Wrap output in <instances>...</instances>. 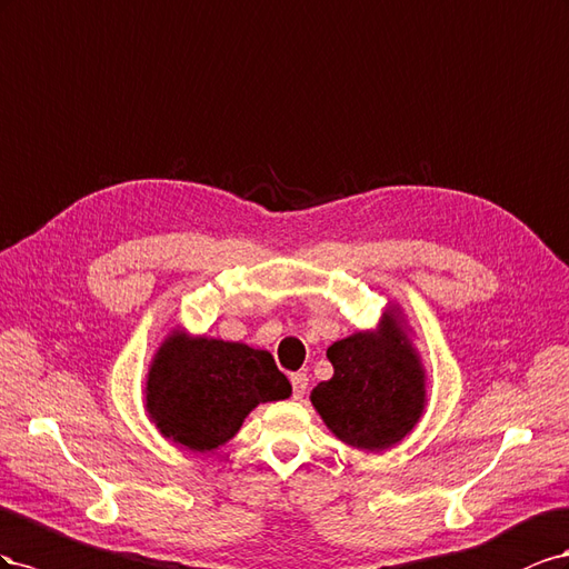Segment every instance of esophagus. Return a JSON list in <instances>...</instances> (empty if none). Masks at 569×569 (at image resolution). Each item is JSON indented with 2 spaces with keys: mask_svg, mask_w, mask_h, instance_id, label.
<instances>
[{
  "mask_svg": "<svg viewBox=\"0 0 569 569\" xmlns=\"http://www.w3.org/2000/svg\"><path fill=\"white\" fill-rule=\"evenodd\" d=\"M290 383H293V398H302L307 393V375L298 371V375H290Z\"/></svg>",
  "mask_w": 569,
  "mask_h": 569,
  "instance_id": "obj_1",
  "label": "esophagus"
}]
</instances>
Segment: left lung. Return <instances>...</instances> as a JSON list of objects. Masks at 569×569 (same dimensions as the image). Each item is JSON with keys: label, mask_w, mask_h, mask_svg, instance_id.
<instances>
[{"label": "left lung", "mask_w": 569, "mask_h": 569, "mask_svg": "<svg viewBox=\"0 0 569 569\" xmlns=\"http://www.w3.org/2000/svg\"><path fill=\"white\" fill-rule=\"evenodd\" d=\"M327 357L333 377L310 398L340 441L383 450L412 431L425 410V369L393 317H386L381 333L360 331L338 340Z\"/></svg>", "instance_id": "left-lung-1"}]
</instances>
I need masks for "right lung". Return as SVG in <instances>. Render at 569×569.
I'll list each match as a JSON object with an SVG mask.
<instances>
[{
  "mask_svg": "<svg viewBox=\"0 0 569 569\" xmlns=\"http://www.w3.org/2000/svg\"><path fill=\"white\" fill-rule=\"evenodd\" d=\"M271 352L217 338L169 336L148 377V410L157 429L188 450H214L259 402L290 396Z\"/></svg>",
  "mask_w": 569,
  "mask_h": 569,
  "instance_id": "right-lung-1",
  "label": "right lung"
}]
</instances>
